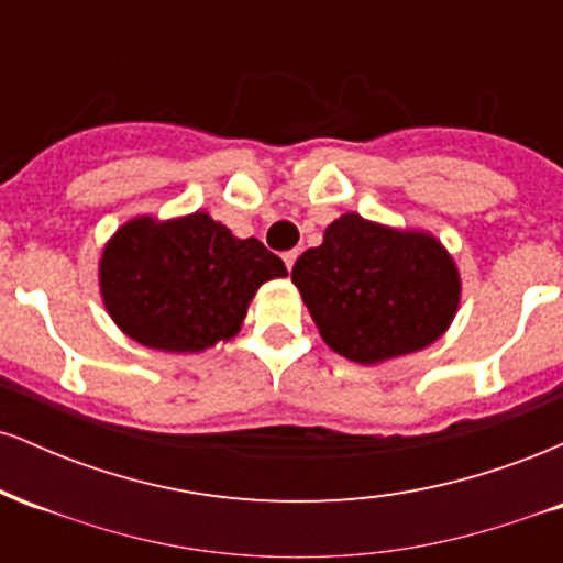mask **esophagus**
<instances>
[{
  "mask_svg": "<svg viewBox=\"0 0 563 563\" xmlns=\"http://www.w3.org/2000/svg\"><path fill=\"white\" fill-rule=\"evenodd\" d=\"M296 260H299V251H286V254H283V262H286L288 273H290V269H294V264H296Z\"/></svg>",
  "mask_w": 563,
  "mask_h": 563,
  "instance_id": "obj_1",
  "label": "esophagus"
}]
</instances>
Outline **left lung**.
<instances>
[{
    "label": "left lung",
    "mask_w": 563,
    "mask_h": 563,
    "mask_svg": "<svg viewBox=\"0 0 563 563\" xmlns=\"http://www.w3.org/2000/svg\"><path fill=\"white\" fill-rule=\"evenodd\" d=\"M290 280L328 346L360 365L421 352L448 333L461 273L431 232L391 228L357 211L333 219Z\"/></svg>",
    "instance_id": "8db88e82"
}]
</instances>
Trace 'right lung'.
Masks as SVG:
<instances>
[{"instance_id":"obj_1","label":"right lung","mask_w":563,"mask_h":563,"mask_svg":"<svg viewBox=\"0 0 563 563\" xmlns=\"http://www.w3.org/2000/svg\"><path fill=\"white\" fill-rule=\"evenodd\" d=\"M286 275L280 256L256 238H235L206 211L132 217L97 262L102 303L119 331L172 354L235 339L256 290Z\"/></svg>"}]
</instances>
